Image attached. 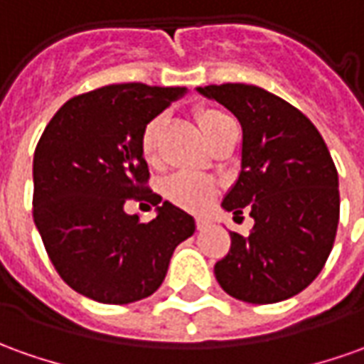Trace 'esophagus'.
<instances>
[{
    "mask_svg": "<svg viewBox=\"0 0 364 364\" xmlns=\"http://www.w3.org/2000/svg\"><path fill=\"white\" fill-rule=\"evenodd\" d=\"M209 225H211L209 219H205V217H197V229H199V231H205Z\"/></svg>",
    "mask_w": 364,
    "mask_h": 364,
    "instance_id": "34e87169",
    "label": "esophagus"
}]
</instances>
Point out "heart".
Returning a JSON list of instances; mask_svg holds the SVG:
<instances>
[{"mask_svg": "<svg viewBox=\"0 0 364 364\" xmlns=\"http://www.w3.org/2000/svg\"><path fill=\"white\" fill-rule=\"evenodd\" d=\"M195 119H197V125L205 135V139L211 141L217 135V131L229 121V117L223 111L213 109V107H201L195 113ZM163 127H165V117L159 115V117L151 119L141 133V155L149 165L157 163ZM163 191L167 195V199H171L173 203L181 205L185 209H191V211H199L211 203L217 193V187L211 179H205V177L193 175V173H177L171 179L165 181Z\"/></svg>", "mask_w": 364, "mask_h": 364, "instance_id": "1", "label": "heart"}]
</instances>
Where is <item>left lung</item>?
Segmentation results:
<instances>
[{
	"instance_id": "obj_1",
	"label": "left lung",
	"mask_w": 364,
	"mask_h": 364,
	"mask_svg": "<svg viewBox=\"0 0 364 364\" xmlns=\"http://www.w3.org/2000/svg\"><path fill=\"white\" fill-rule=\"evenodd\" d=\"M241 123V169L225 193V211H249L253 231L231 233V251L215 265L227 295L253 305L279 303L311 285L335 243L338 175L317 127L263 87H197Z\"/></svg>"
}]
</instances>
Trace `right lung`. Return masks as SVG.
<instances>
[{"label": "right lung", "instance_id": "add662e5", "mask_svg": "<svg viewBox=\"0 0 364 364\" xmlns=\"http://www.w3.org/2000/svg\"><path fill=\"white\" fill-rule=\"evenodd\" d=\"M185 87L107 85L69 99L33 155V221L59 277L79 295L127 305L153 295L195 219L163 201L141 224L124 203L161 197L145 187L141 133Z\"/></svg>", "mask_w": 364, "mask_h": 364}]
</instances>
